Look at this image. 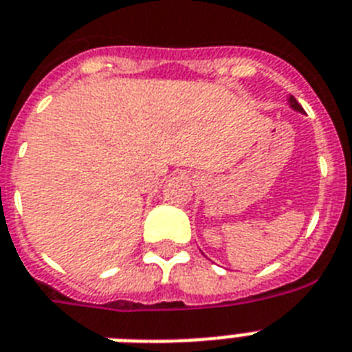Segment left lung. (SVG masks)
<instances>
[{
  "instance_id": "obj_1",
  "label": "left lung",
  "mask_w": 352,
  "mask_h": 352,
  "mask_svg": "<svg viewBox=\"0 0 352 352\" xmlns=\"http://www.w3.org/2000/svg\"><path fill=\"white\" fill-rule=\"evenodd\" d=\"M287 102H289V107H292V109H295V111H298V113H304L302 106L297 102V98L293 97V95H289V98H287Z\"/></svg>"
}]
</instances>
